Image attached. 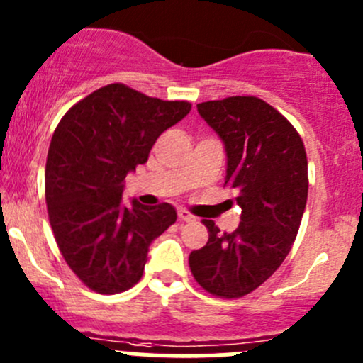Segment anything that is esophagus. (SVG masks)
I'll use <instances>...</instances> for the list:
<instances>
[{
    "mask_svg": "<svg viewBox=\"0 0 363 363\" xmlns=\"http://www.w3.org/2000/svg\"><path fill=\"white\" fill-rule=\"evenodd\" d=\"M177 216H179V221H186V223L195 221V216H193L191 212L184 211V208H179V211H177Z\"/></svg>",
    "mask_w": 363,
    "mask_h": 363,
    "instance_id": "obj_1",
    "label": "esophagus"
}]
</instances>
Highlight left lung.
Listing matches in <instances>:
<instances>
[{
	"instance_id": "8db88e82",
	"label": "left lung",
	"mask_w": 363,
	"mask_h": 363,
	"mask_svg": "<svg viewBox=\"0 0 363 363\" xmlns=\"http://www.w3.org/2000/svg\"><path fill=\"white\" fill-rule=\"evenodd\" d=\"M225 142V186L242 208L239 228L221 232L203 219L208 240L189 255L196 283L219 298H240L281 267L298 233L307 203V155L294 124L256 96L196 105Z\"/></svg>"
}]
</instances>
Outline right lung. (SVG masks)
Here are the masks:
<instances>
[{"label": "right lung", "mask_w": 363, "mask_h": 363, "mask_svg": "<svg viewBox=\"0 0 363 363\" xmlns=\"http://www.w3.org/2000/svg\"><path fill=\"white\" fill-rule=\"evenodd\" d=\"M189 101H164L116 82L61 117L45 164V202L65 262L89 290L113 295L140 281L147 251L177 219L170 203L123 205L128 172L144 164Z\"/></svg>", "instance_id": "obj_1"}]
</instances>
